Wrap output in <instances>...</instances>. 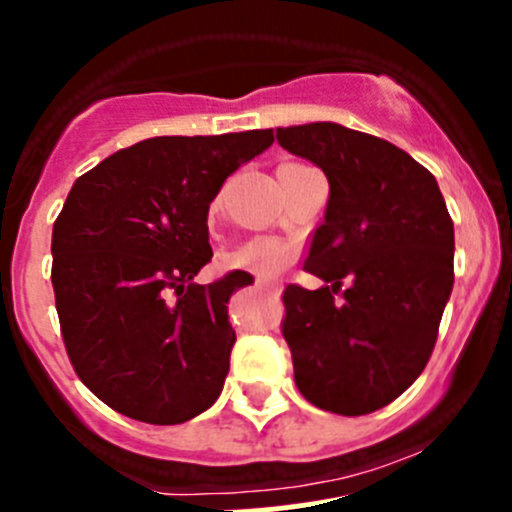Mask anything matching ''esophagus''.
<instances>
[{"label": "esophagus", "mask_w": 512, "mask_h": 512, "mask_svg": "<svg viewBox=\"0 0 512 512\" xmlns=\"http://www.w3.org/2000/svg\"><path fill=\"white\" fill-rule=\"evenodd\" d=\"M255 285L260 287V290H265V292H272V295H280V292H282V287L277 285V282H267L265 277H257V280H255Z\"/></svg>", "instance_id": "34e87169"}]
</instances>
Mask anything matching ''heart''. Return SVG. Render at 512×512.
Returning <instances> with one entry per match:
<instances>
[{
  "label": "heart",
  "mask_w": 512,
  "mask_h": 512,
  "mask_svg": "<svg viewBox=\"0 0 512 512\" xmlns=\"http://www.w3.org/2000/svg\"><path fill=\"white\" fill-rule=\"evenodd\" d=\"M292 247L275 237H252L225 255V267L245 270L257 277H275L290 265Z\"/></svg>",
  "instance_id": "obj_1"
}]
</instances>
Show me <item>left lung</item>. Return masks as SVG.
Returning a JSON list of instances; mask_svg holds the SVG:
<instances>
[{"label": "left lung", "mask_w": 512, "mask_h": 512, "mask_svg": "<svg viewBox=\"0 0 512 512\" xmlns=\"http://www.w3.org/2000/svg\"><path fill=\"white\" fill-rule=\"evenodd\" d=\"M277 142L330 182L302 265L325 285L282 295L297 390L327 413H375L428 365L453 292V220L435 177L380 137L312 122L277 127Z\"/></svg>", "instance_id": "8db88e82"}]
</instances>
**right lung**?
<instances>
[{"mask_svg": "<svg viewBox=\"0 0 512 512\" xmlns=\"http://www.w3.org/2000/svg\"><path fill=\"white\" fill-rule=\"evenodd\" d=\"M275 142L272 130L152 137L84 172L52 230V287L79 380L132 420L177 425L222 393L235 330L227 302L250 285H210L207 212L222 182Z\"/></svg>", "mask_w": 512, "mask_h": 512, "instance_id": "1", "label": "right lung"}]
</instances>
